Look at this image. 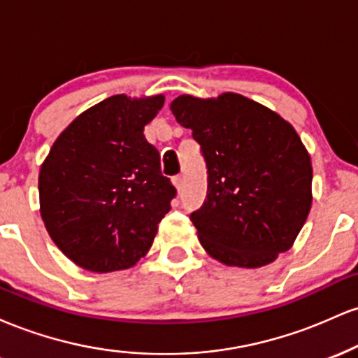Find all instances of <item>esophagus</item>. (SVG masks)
<instances>
[{
  "label": "esophagus",
  "instance_id": "1",
  "mask_svg": "<svg viewBox=\"0 0 358 358\" xmlns=\"http://www.w3.org/2000/svg\"><path fill=\"white\" fill-rule=\"evenodd\" d=\"M183 183H185V176H183V175H176V176H173V185H175L176 190H178V192L182 190Z\"/></svg>",
  "mask_w": 358,
  "mask_h": 358
}]
</instances>
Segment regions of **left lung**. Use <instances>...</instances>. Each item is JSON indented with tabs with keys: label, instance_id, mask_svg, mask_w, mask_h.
<instances>
[{
	"label": "left lung",
	"instance_id": "obj_1",
	"mask_svg": "<svg viewBox=\"0 0 358 358\" xmlns=\"http://www.w3.org/2000/svg\"><path fill=\"white\" fill-rule=\"evenodd\" d=\"M170 109L207 163V200L190 215L202 248L222 264L248 269L286 252L313 200L311 159L294 127L234 92L183 94Z\"/></svg>",
	"mask_w": 358,
	"mask_h": 358
}]
</instances>
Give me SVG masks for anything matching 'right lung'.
<instances>
[{
    "label": "right lung",
    "mask_w": 358,
    "mask_h": 358,
    "mask_svg": "<svg viewBox=\"0 0 358 358\" xmlns=\"http://www.w3.org/2000/svg\"><path fill=\"white\" fill-rule=\"evenodd\" d=\"M165 96L108 97L60 133L40 166V213L48 236L92 273L129 269L153 244L176 195L145 126Z\"/></svg>",
    "instance_id": "obj_1"
}]
</instances>
